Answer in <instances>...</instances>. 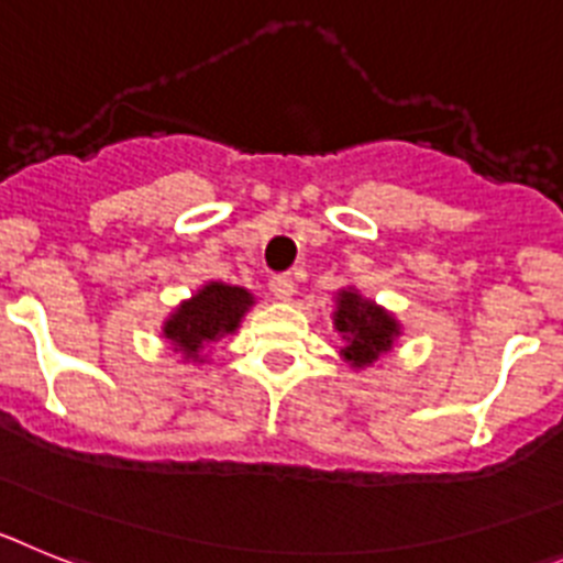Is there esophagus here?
I'll return each mask as SVG.
<instances>
[{"label": "esophagus", "mask_w": 563, "mask_h": 563, "mask_svg": "<svg viewBox=\"0 0 563 563\" xmlns=\"http://www.w3.org/2000/svg\"><path fill=\"white\" fill-rule=\"evenodd\" d=\"M268 291H272L275 300H283V302L291 300V295H295V280H291L288 275L272 277V280H268Z\"/></svg>", "instance_id": "34e87169"}]
</instances>
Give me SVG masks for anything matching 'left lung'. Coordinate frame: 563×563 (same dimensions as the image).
<instances>
[{
  "label": "left lung",
  "mask_w": 563,
  "mask_h": 563,
  "mask_svg": "<svg viewBox=\"0 0 563 563\" xmlns=\"http://www.w3.org/2000/svg\"><path fill=\"white\" fill-rule=\"evenodd\" d=\"M334 329L345 342L340 354L354 368L374 365L394 349V340L399 336V322L376 302L365 300L356 288H342L336 295Z\"/></svg>",
  "instance_id": "8db88e82"
}]
</instances>
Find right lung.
Segmentation results:
<instances>
[{"label": "right lung", "mask_w": 563, "mask_h": 563, "mask_svg": "<svg viewBox=\"0 0 563 563\" xmlns=\"http://www.w3.org/2000/svg\"><path fill=\"white\" fill-rule=\"evenodd\" d=\"M254 297L241 286L227 283H207L164 322V336L184 360H200V351L218 342L221 336L234 334L243 314L252 309Z\"/></svg>", "instance_id": "add662e5"}]
</instances>
